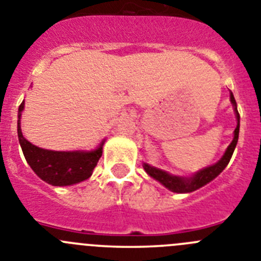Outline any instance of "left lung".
Wrapping results in <instances>:
<instances>
[{
	"mask_svg": "<svg viewBox=\"0 0 261 261\" xmlns=\"http://www.w3.org/2000/svg\"><path fill=\"white\" fill-rule=\"evenodd\" d=\"M230 101H232L233 106H234L236 117H237L238 123L237 127H236L234 130V139H233V142L230 143V145L228 147L226 152L224 153L223 158L219 161L218 164L201 170V171L197 172V174L192 177L172 176V175L167 174L166 171L155 169V167L149 166V165L147 164H144L145 171H147L153 179L158 180L161 184H164L167 189H170L171 192H176V193H191V192L197 191V189L201 188V187L206 186V184L210 182L213 179H215V177L225 169L226 165L229 164V161L230 158H232V154L233 152H234V148L238 142V134H240V113H238L237 111V106H236L234 96H233L232 92H230Z\"/></svg>",
	"mask_w": 261,
	"mask_h": 261,
	"instance_id": "1",
	"label": "left lung"
}]
</instances>
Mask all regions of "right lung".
<instances>
[{
	"mask_svg": "<svg viewBox=\"0 0 261 261\" xmlns=\"http://www.w3.org/2000/svg\"><path fill=\"white\" fill-rule=\"evenodd\" d=\"M23 108L24 101L19 107V117ZM19 121L20 118L18 119V136L24 157L32 170L43 181L55 187H64L84 181L91 176L103 153V143L91 152H54L42 149L24 139Z\"/></svg>",
	"mask_w": 261,
	"mask_h": 261,
	"instance_id": "1",
	"label": "right lung"
}]
</instances>
